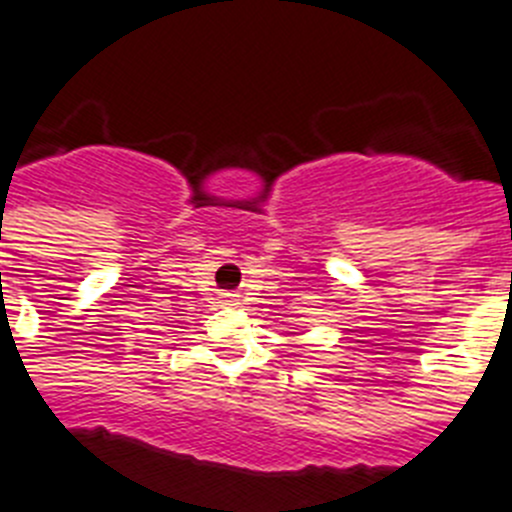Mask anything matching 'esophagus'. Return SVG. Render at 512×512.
<instances>
[{"instance_id":"34e87169","label":"esophagus","mask_w":512,"mask_h":512,"mask_svg":"<svg viewBox=\"0 0 512 512\" xmlns=\"http://www.w3.org/2000/svg\"><path fill=\"white\" fill-rule=\"evenodd\" d=\"M225 300H235V295H225Z\"/></svg>"}]
</instances>
